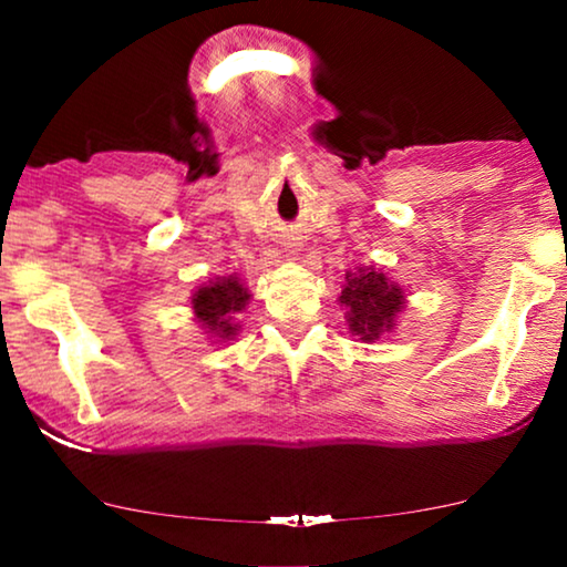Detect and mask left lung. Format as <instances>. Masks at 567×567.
<instances>
[{"mask_svg":"<svg viewBox=\"0 0 567 567\" xmlns=\"http://www.w3.org/2000/svg\"><path fill=\"white\" fill-rule=\"evenodd\" d=\"M340 305L348 307V324L361 340H377L379 332L392 330L394 315L402 307V289L379 270H359L346 276Z\"/></svg>","mask_w":567,"mask_h":567,"instance_id":"left-lung-1","label":"left lung"}]
</instances>
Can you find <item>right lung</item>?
Wrapping results in <instances>:
<instances>
[{"mask_svg":"<svg viewBox=\"0 0 567 567\" xmlns=\"http://www.w3.org/2000/svg\"><path fill=\"white\" fill-rule=\"evenodd\" d=\"M247 299H250V293L231 276L212 286H200L196 297H193V309H196V317L208 332L229 338L237 330V324H231V315L243 312Z\"/></svg>","mask_w":567,"mask_h":567,"instance_id":"right-lung-1","label":"right lung"}]
</instances>
